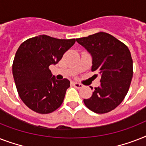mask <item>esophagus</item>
<instances>
[{"mask_svg":"<svg viewBox=\"0 0 146 146\" xmlns=\"http://www.w3.org/2000/svg\"><path fill=\"white\" fill-rule=\"evenodd\" d=\"M73 85L76 88H78V89H81L83 87V85L81 84V83H79V82H73Z\"/></svg>","mask_w":146,"mask_h":146,"instance_id":"34e87169","label":"esophagus"}]
</instances>
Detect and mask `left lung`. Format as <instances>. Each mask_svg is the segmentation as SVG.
Returning <instances> with one entry per match:
<instances>
[{
  "label": "left lung",
  "instance_id": "8db88e82",
  "mask_svg": "<svg viewBox=\"0 0 146 146\" xmlns=\"http://www.w3.org/2000/svg\"><path fill=\"white\" fill-rule=\"evenodd\" d=\"M76 42L92 55V71L101 75L100 86L91 97L83 100L84 104L95 113L110 112L123 102L129 90L133 73L130 51L123 42L103 32L76 38Z\"/></svg>",
  "mask_w": 146,
  "mask_h": 146
}]
</instances>
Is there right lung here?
I'll return each instance as SVG.
<instances>
[{
	"label": "right lung",
	"mask_w": 146,
	"mask_h": 146,
	"mask_svg": "<svg viewBox=\"0 0 146 146\" xmlns=\"http://www.w3.org/2000/svg\"><path fill=\"white\" fill-rule=\"evenodd\" d=\"M75 42V38L42 35L20 44L13 63V75L19 97L29 108L44 114L61 105L70 82L56 80L49 66L57 64Z\"/></svg>",
	"instance_id": "right-lung-1"
}]
</instances>
